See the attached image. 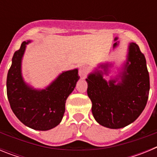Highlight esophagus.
Segmentation results:
<instances>
[{
  "instance_id": "1",
  "label": "esophagus",
  "mask_w": 157,
  "mask_h": 157,
  "mask_svg": "<svg viewBox=\"0 0 157 157\" xmlns=\"http://www.w3.org/2000/svg\"><path fill=\"white\" fill-rule=\"evenodd\" d=\"M88 71H89V70H88V67H87L81 66L80 67L79 71H78V74H79L80 77L82 78H86V76Z\"/></svg>"
}]
</instances>
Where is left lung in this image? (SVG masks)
<instances>
[{
    "label": "left lung",
    "mask_w": 157,
    "mask_h": 157,
    "mask_svg": "<svg viewBox=\"0 0 157 157\" xmlns=\"http://www.w3.org/2000/svg\"><path fill=\"white\" fill-rule=\"evenodd\" d=\"M111 66L100 64L89 75L87 94L96 121L108 128L120 129L135 121L143 112L149 98V75L145 56L134 42L129 44L122 71L107 81L103 75H109ZM120 78L121 81L116 84Z\"/></svg>",
    "instance_id": "obj_1"
}]
</instances>
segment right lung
<instances>
[{"mask_svg": "<svg viewBox=\"0 0 157 157\" xmlns=\"http://www.w3.org/2000/svg\"><path fill=\"white\" fill-rule=\"evenodd\" d=\"M15 52L7 76V95L14 114L25 126L36 130L54 128L63 119L65 103L79 79L78 68L63 71L45 89L37 90L25 82L22 59L27 44Z\"/></svg>", "mask_w": 157, "mask_h": 157, "instance_id": "1", "label": "right lung"}]
</instances>
